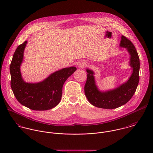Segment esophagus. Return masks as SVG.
<instances>
[{"label": "esophagus", "mask_w": 153, "mask_h": 153, "mask_svg": "<svg viewBox=\"0 0 153 153\" xmlns=\"http://www.w3.org/2000/svg\"><path fill=\"white\" fill-rule=\"evenodd\" d=\"M86 65H87V63L85 62H81V63H79V68H84L85 66H86Z\"/></svg>", "instance_id": "obj_1"}]
</instances>
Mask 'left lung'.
<instances>
[{"label": "left lung", "mask_w": 153, "mask_h": 153, "mask_svg": "<svg viewBox=\"0 0 153 153\" xmlns=\"http://www.w3.org/2000/svg\"><path fill=\"white\" fill-rule=\"evenodd\" d=\"M120 46L126 48L130 55V65L132 68V73L126 82L112 90L102 92L95 84L94 72L89 69H86L88 74L85 94L88 101L98 108L114 109L126 104L131 100L138 85L140 59L137 51L131 41L123 35Z\"/></svg>", "instance_id": "obj_1"}]
</instances>
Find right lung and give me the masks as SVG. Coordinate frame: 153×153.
<instances>
[{
    "mask_svg": "<svg viewBox=\"0 0 153 153\" xmlns=\"http://www.w3.org/2000/svg\"><path fill=\"white\" fill-rule=\"evenodd\" d=\"M26 44L27 41H25L18 46L10 65L12 91L17 100L29 109L36 111L52 109L59 103L63 85L76 68L75 66L63 68L38 83L26 82L22 79L20 66Z\"/></svg>",
    "mask_w": 153,
    "mask_h": 153,
    "instance_id": "add662e5",
    "label": "right lung"
}]
</instances>
